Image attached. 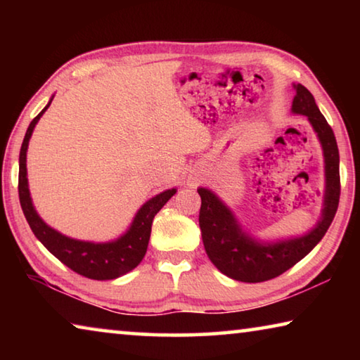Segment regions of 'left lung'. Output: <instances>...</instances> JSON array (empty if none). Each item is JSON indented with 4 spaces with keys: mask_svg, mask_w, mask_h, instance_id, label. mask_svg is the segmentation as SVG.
I'll return each instance as SVG.
<instances>
[{
    "mask_svg": "<svg viewBox=\"0 0 360 360\" xmlns=\"http://www.w3.org/2000/svg\"><path fill=\"white\" fill-rule=\"evenodd\" d=\"M294 89L295 96L290 111L308 119L324 154V203L314 227L295 238L262 241L241 227L233 211L214 192L206 187L197 188L202 197L198 222L205 251L219 271L241 283L268 281L288 271L322 240L338 208L340 154L337 139L311 92L302 84H294Z\"/></svg>",
    "mask_w": 360,
    "mask_h": 360,
    "instance_id": "8db88e82",
    "label": "left lung"
}]
</instances>
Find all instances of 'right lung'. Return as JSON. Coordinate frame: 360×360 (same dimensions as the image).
<instances>
[{
	"label": "right lung",
	"mask_w": 360,
	"mask_h": 360,
	"mask_svg": "<svg viewBox=\"0 0 360 360\" xmlns=\"http://www.w3.org/2000/svg\"><path fill=\"white\" fill-rule=\"evenodd\" d=\"M52 100L53 96L49 100L47 106L32 120L20 148L19 198L23 214H25L27 222L30 229L33 230L36 238L47 248L49 252L56 255L62 264L71 268L72 271L85 278L98 279V281L115 279L131 271L143 260L146 251H148L152 221H154L157 212L163 208V205L176 193V188H168V191L148 200L138 210L125 233L112 241L94 243L70 238V236L60 233L51 225H47L38 214V211L34 210L32 195H30L27 178V150L34 127L42 117V114L47 111V108L51 106Z\"/></svg>",
	"instance_id": "add662e5"
}]
</instances>
